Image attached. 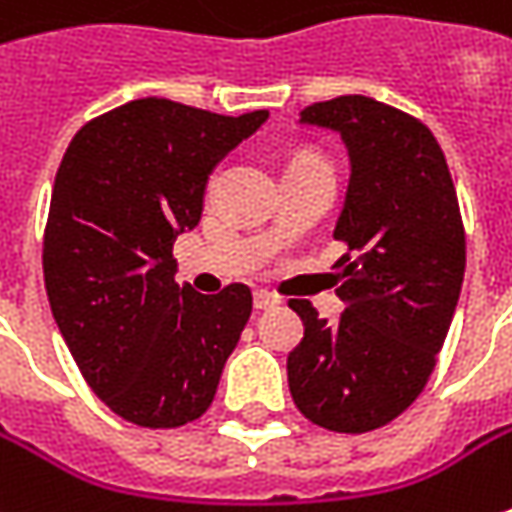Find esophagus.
Instances as JSON below:
<instances>
[{"instance_id": "esophagus-1", "label": "esophagus", "mask_w": 512, "mask_h": 512, "mask_svg": "<svg viewBox=\"0 0 512 512\" xmlns=\"http://www.w3.org/2000/svg\"><path fill=\"white\" fill-rule=\"evenodd\" d=\"M280 298L275 292H266V289H260L255 292V309H272V306H278Z\"/></svg>"}]
</instances>
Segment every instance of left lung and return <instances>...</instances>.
<instances>
[{
  "mask_svg": "<svg viewBox=\"0 0 512 512\" xmlns=\"http://www.w3.org/2000/svg\"><path fill=\"white\" fill-rule=\"evenodd\" d=\"M300 123L338 131L352 174L335 226L346 309L332 326L289 300L303 321L289 392L323 430L369 433L421 395L450 332L467 263L456 186L433 131L392 105L349 94L303 108Z\"/></svg>",
  "mask_w": 512,
  "mask_h": 512,
  "instance_id": "8db88e82",
  "label": "left lung"
}]
</instances>
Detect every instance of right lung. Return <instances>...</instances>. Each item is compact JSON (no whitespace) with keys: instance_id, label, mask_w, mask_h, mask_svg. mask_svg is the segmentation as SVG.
<instances>
[{"instance_id":"obj_1","label":"right lung","mask_w":512,"mask_h":512,"mask_svg":"<svg viewBox=\"0 0 512 512\" xmlns=\"http://www.w3.org/2000/svg\"><path fill=\"white\" fill-rule=\"evenodd\" d=\"M269 111L223 117L145 97L71 140L42 243L45 292L82 378L120 418L168 430L212 407L252 315V289L177 283V234L194 229L212 168Z\"/></svg>"}]
</instances>
